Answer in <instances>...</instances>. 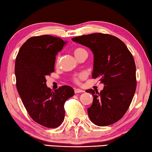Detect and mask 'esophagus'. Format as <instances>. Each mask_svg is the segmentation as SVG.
<instances>
[{"mask_svg":"<svg viewBox=\"0 0 152 152\" xmlns=\"http://www.w3.org/2000/svg\"><path fill=\"white\" fill-rule=\"evenodd\" d=\"M84 92V91L82 90L80 88H75V93H83Z\"/></svg>","mask_w":152,"mask_h":152,"instance_id":"obj_1","label":"esophagus"}]
</instances>
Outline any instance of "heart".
<instances>
[{
    "label": "heart",
    "instance_id": "heart-1",
    "mask_svg": "<svg viewBox=\"0 0 152 152\" xmlns=\"http://www.w3.org/2000/svg\"><path fill=\"white\" fill-rule=\"evenodd\" d=\"M84 49L80 48H76L74 50V55H75V56H77V55H79V54H80L82 51H84ZM82 76L80 75V76H78V77H75L74 80H75V82H79V80H80V79L82 78Z\"/></svg>",
    "mask_w": 152,
    "mask_h": 152
}]
</instances>
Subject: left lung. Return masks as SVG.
I'll return each mask as SVG.
<instances>
[{
  "mask_svg": "<svg viewBox=\"0 0 152 152\" xmlns=\"http://www.w3.org/2000/svg\"><path fill=\"white\" fill-rule=\"evenodd\" d=\"M72 40L92 51V77L99 78L104 85L99 93L86 91L93 97L87 109L91 121L99 126L115 123L127 111L136 91V65L132 53L120 39L109 34L93 33Z\"/></svg>",
  "mask_w": 152,
  "mask_h": 152,
  "instance_id": "1",
  "label": "left lung"
}]
</instances>
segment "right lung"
<instances>
[{
    "label": "right lung",
    "mask_w": 152,
    "mask_h": 152,
    "mask_svg": "<svg viewBox=\"0 0 152 152\" xmlns=\"http://www.w3.org/2000/svg\"><path fill=\"white\" fill-rule=\"evenodd\" d=\"M68 41L50 35L31 37L20 47L15 61L16 88L30 117L48 128H56L65 117L64 103L73 96L69 86L54 91L45 76L55 71L56 55Z\"/></svg>",
    "instance_id": "obj_1"
}]
</instances>
